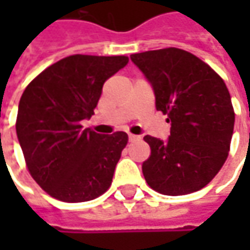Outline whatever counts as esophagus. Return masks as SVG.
<instances>
[{
    "instance_id": "1",
    "label": "esophagus",
    "mask_w": 250,
    "mask_h": 250,
    "mask_svg": "<svg viewBox=\"0 0 250 250\" xmlns=\"http://www.w3.org/2000/svg\"><path fill=\"white\" fill-rule=\"evenodd\" d=\"M128 139H129V142H136V140L140 139V136H136V135H132V133H129Z\"/></svg>"
}]
</instances>
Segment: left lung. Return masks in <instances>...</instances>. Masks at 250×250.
<instances>
[{"instance_id":"left-lung-1","label":"left lung","mask_w":250,"mask_h":250,"mask_svg":"<svg viewBox=\"0 0 250 250\" xmlns=\"http://www.w3.org/2000/svg\"><path fill=\"white\" fill-rule=\"evenodd\" d=\"M156 94V108L167 115V142L146 135L150 157L142 164L153 190L179 196L200 190L224 166L235 112L226 83L205 61L168 47L132 54Z\"/></svg>"}]
</instances>
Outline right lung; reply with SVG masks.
<instances>
[{"instance_id":"right-lung-1","label":"right lung","mask_w":250,"mask_h":250,"mask_svg":"<svg viewBox=\"0 0 250 250\" xmlns=\"http://www.w3.org/2000/svg\"><path fill=\"white\" fill-rule=\"evenodd\" d=\"M126 55L75 54L50 65L27 84L19 101L16 135L27 171L54 199L81 203L111 187L125 132L99 135L90 118L104 82L128 63Z\"/></svg>"}]
</instances>
